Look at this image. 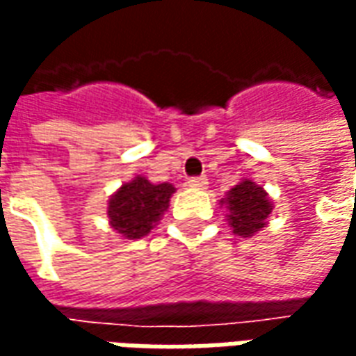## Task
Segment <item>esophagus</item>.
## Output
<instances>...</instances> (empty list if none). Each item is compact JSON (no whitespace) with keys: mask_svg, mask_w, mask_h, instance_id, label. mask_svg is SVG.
<instances>
[{"mask_svg":"<svg viewBox=\"0 0 356 356\" xmlns=\"http://www.w3.org/2000/svg\"><path fill=\"white\" fill-rule=\"evenodd\" d=\"M188 186H193V188H200V191H204V188L208 186V179H206V177H193V179H188Z\"/></svg>","mask_w":356,"mask_h":356,"instance_id":"obj_1","label":"esophagus"}]
</instances>
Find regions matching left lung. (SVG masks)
I'll return each instance as SVG.
<instances>
[{"label":"left lung","instance_id":"1","mask_svg":"<svg viewBox=\"0 0 356 356\" xmlns=\"http://www.w3.org/2000/svg\"><path fill=\"white\" fill-rule=\"evenodd\" d=\"M227 208V221L234 234L242 238L254 236L255 232L263 231L267 225V217L273 211V202L267 191L252 179H242L234 185L219 202Z\"/></svg>","mask_w":356,"mask_h":356}]
</instances>
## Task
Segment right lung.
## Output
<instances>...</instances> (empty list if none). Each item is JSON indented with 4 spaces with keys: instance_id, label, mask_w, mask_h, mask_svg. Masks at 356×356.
Here are the masks:
<instances>
[{
    "instance_id": "obj_1",
    "label": "right lung",
    "mask_w": 356,
    "mask_h": 356,
    "mask_svg": "<svg viewBox=\"0 0 356 356\" xmlns=\"http://www.w3.org/2000/svg\"><path fill=\"white\" fill-rule=\"evenodd\" d=\"M175 193L171 183H150L143 175H135L129 183L110 196L106 216L110 227L127 240L147 236L170 208V198Z\"/></svg>"
}]
</instances>
